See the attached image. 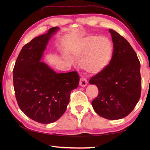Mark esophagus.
I'll list each match as a JSON object with an SVG mask.
<instances>
[{
	"instance_id": "esophagus-1",
	"label": "esophagus",
	"mask_w": 150,
	"mask_h": 150,
	"mask_svg": "<svg viewBox=\"0 0 150 150\" xmlns=\"http://www.w3.org/2000/svg\"><path fill=\"white\" fill-rule=\"evenodd\" d=\"M88 84V81L86 79V78H81L80 79V81H79V85L81 87H85V86Z\"/></svg>"
}]
</instances>
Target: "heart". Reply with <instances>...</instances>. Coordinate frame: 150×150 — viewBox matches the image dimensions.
<instances>
[{
    "label": "heart",
    "instance_id": "1",
    "mask_svg": "<svg viewBox=\"0 0 150 150\" xmlns=\"http://www.w3.org/2000/svg\"><path fill=\"white\" fill-rule=\"evenodd\" d=\"M114 47L111 40L106 37L89 35L81 40L75 54L81 59V66L92 74L105 70L112 59Z\"/></svg>",
    "mask_w": 150,
    "mask_h": 150
}]
</instances>
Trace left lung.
I'll return each instance as SVG.
<instances>
[{
  "mask_svg": "<svg viewBox=\"0 0 150 150\" xmlns=\"http://www.w3.org/2000/svg\"><path fill=\"white\" fill-rule=\"evenodd\" d=\"M114 47L112 59L106 69L92 77L90 84L97 86L98 96L91 104L100 116L111 120L122 119L138 103L142 87L140 62L126 39L109 29Z\"/></svg>",
  "mask_w": 150,
  "mask_h": 150,
  "instance_id": "left-lung-1",
  "label": "left lung"
}]
</instances>
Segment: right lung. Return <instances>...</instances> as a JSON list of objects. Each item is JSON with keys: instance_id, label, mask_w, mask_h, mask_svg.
Returning a JSON list of instances; mask_svg holds the SVG:
<instances>
[{"instance_id": "add662e5", "label": "right lung", "mask_w": 150, "mask_h": 150, "mask_svg": "<svg viewBox=\"0 0 150 150\" xmlns=\"http://www.w3.org/2000/svg\"><path fill=\"white\" fill-rule=\"evenodd\" d=\"M59 30L54 27L26 44L13 70L18 105L26 116L39 123L49 124L60 118L69 103L71 91L79 82L76 71L57 73L40 61L50 39Z\"/></svg>"}]
</instances>
